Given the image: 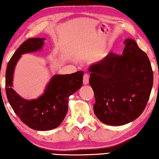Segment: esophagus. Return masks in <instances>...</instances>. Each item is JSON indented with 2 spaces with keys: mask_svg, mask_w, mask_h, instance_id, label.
<instances>
[{
  "mask_svg": "<svg viewBox=\"0 0 159 159\" xmlns=\"http://www.w3.org/2000/svg\"><path fill=\"white\" fill-rule=\"evenodd\" d=\"M89 75L88 73H85L83 76V84H88V82H89Z\"/></svg>",
  "mask_w": 159,
  "mask_h": 159,
  "instance_id": "1",
  "label": "esophagus"
}]
</instances>
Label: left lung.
<instances>
[{"label":"left lung","instance_id":"obj_1","mask_svg":"<svg viewBox=\"0 0 159 159\" xmlns=\"http://www.w3.org/2000/svg\"><path fill=\"white\" fill-rule=\"evenodd\" d=\"M124 43L122 55L109 53L89 68L95 116L103 123L112 126L124 125L140 116L153 83L147 54L132 39H127Z\"/></svg>","mask_w":159,"mask_h":159}]
</instances>
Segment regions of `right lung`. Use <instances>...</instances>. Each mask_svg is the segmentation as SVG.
I'll list each match as a JSON object with an SVG mask.
<instances>
[{
    "label": "right lung",
    "instance_id": "1",
    "mask_svg": "<svg viewBox=\"0 0 159 159\" xmlns=\"http://www.w3.org/2000/svg\"><path fill=\"white\" fill-rule=\"evenodd\" d=\"M45 38H30L18 48L8 63L6 71V93L11 106L28 127L45 131L58 127L68 111V99L81 88L84 72L79 71L70 75H54L38 98L28 101L12 88L13 75L17 61L24 53L42 49Z\"/></svg>",
    "mask_w": 159,
    "mask_h": 159
}]
</instances>
